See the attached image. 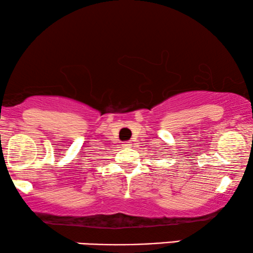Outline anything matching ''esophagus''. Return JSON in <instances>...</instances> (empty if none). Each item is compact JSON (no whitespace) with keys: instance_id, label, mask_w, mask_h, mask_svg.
<instances>
[{"instance_id":"1","label":"esophagus","mask_w":253,"mask_h":253,"mask_svg":"<svg viewBox=\"0 0 253 253\" xmlns=\"http://www.w3.org/2000/svg\"><path fill=\"white\" fill-rule=\"evenodd\" d=\"M122 146L123 147H130V146H132V144H131V142H124L122 144Z\"/></svg>"}]
</instances>
